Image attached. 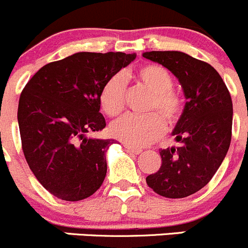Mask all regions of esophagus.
<instances>
[{
	"instance_id": "1",
	"label": "esophagus",
	"mask_w": 248,
	"mask_h": 248,
	"mask_svg": "<svg viewBox=\"0 0 248 248\" xmlns=\"http://www.w3.org/2000/svg\"><path fill=\"white\" fill-rule=\"evenodd\" d=\"M124 147L126 149V151L130 152V154H134V155H139L141 154L142 150L141 149H138V147H134V146H129V145H124Z\"/></svg>"
}]
</instances>
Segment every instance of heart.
I'll return each instance as SVG.
<instances>
[{
	"instance_id": "heart-1",
	"label": "heart",
	"mask_w": 248,
	"mask_h": 248,
	"mask_svg": "<svg viewBox=\"0 0 248 248\" xmlns=\"http://www.w3.org/2000/svg\"><path fill=\"white\" fill-rule=\"evenodd\" d=\"M126 78H133L152 93L147 107L149 112H158L167 125H176L185 110V99L181 93L173 90L174 81L169 70L155 63H147L134 75H126ZM99 104L109 117H117L123 112L125 107V82L122 76L114 75L107 79L99 93ZM160 117L157 113L125 115L113 123L110 134L129 146H146L165 133V122Z\"/></svg>"
}]
</instances>
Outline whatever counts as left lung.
<instances>
[{
  "label": "left lung",
  "mask_w": 248,
  "mask_h": 248,
  "mask_svg": "<svg viewBox=\"0 0 248 248\" xmlns=\"http://www.w3.org/2000/svg\"><path fill=\"white\" fill-rule=\"evenodd\" d=\"M142 56L167 67L178 78L187 102L173 130L178 147L161 149V167L146 183L166 198H186L208 185L231 142L232 101L219 72L181 51H150Z\"/></svg>",
  "instance_id": "left-lung-1"
}]
</instances>
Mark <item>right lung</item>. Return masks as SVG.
<instances>
[{
  "mask_svg": "<svg viewBox=\"0 0 248 248\" xmlns=\"http://www.w3.org/2000/svg\"><path fill=\"white\" fill-rule=\"evenodd\" d=\"M135 54L76 53L46 63L19 97L22 150L40 185L59 199L77 202L97 192L107 174L106 151L114 140L86 134L106 128L99 93Z\"/></svg>",
  "mask_w": 248,
  "mask_h": 248,
  "instance_id": "add662e5",
  "label": "right lung"
}]
</instances>
